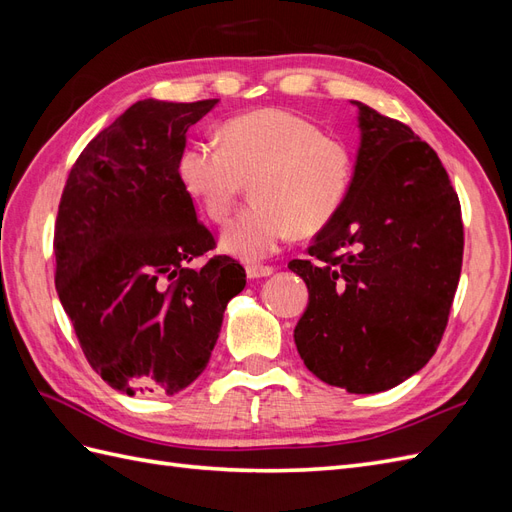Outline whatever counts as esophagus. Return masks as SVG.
Here are the masks:
<instances>
[{
	"label": "esophagus",
	"mask_w": 512,
	"mask_h": 512,
	"mask_svg": "<svg viewBox=\"0 0 512 512\" xmlns=\"http://www.w3.org/2000/svg\"><path fill=\"white\" fill-rule=\"evenodd\" d=\"M275 271V267H269V265H250L247 267V277L250 280H258V277H267Z\"/></svg>",
	"instance_id": "obj_1"
}]
</instances>
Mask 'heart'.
Masks as SVG:
<instances>
[{
  "instance_id": "b5f03b06",
  "label": "heart",
  "mask_w": 512,
  "mask_h": 512,
  "mask_svg": "<svg viewBox=\"0 0 512 512\" xmlns=\"http://www.w3.org/2000/svg\"><path fill=\"white\" fill-rule=\"evenodd\" d=\"M179 179L213 222L228 218L250 181L254 203L226 224L220 245L256 262L282 250L294 228L312 232L333 218L350 188L352 158L312 121L265 108L226 121L222 143L185 147Z\"/></svg>"
}]
</instances>
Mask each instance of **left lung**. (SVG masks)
Here are the masks:
<instances>
[{
    "mask_svg": "<svg viewBox=\"0 0 512 512\" xmlns=\"http://www.w3.org/2000/svg\"><path fill=\"white\" fill-rule=\"evenodd\" d=\"M359 108L361 145L348 194L307 260L294 329L305 367L348 393L404 382L436 354L463 260L461 205L438 153L406 123Z\"/></svg>",
    "mask_w": 512,
    "mask_h": 512,
    "instance_id": "8db88e82",
    "label": "left lung"
}]
</instances>
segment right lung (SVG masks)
I'll use <instances>...</instances> for the list:
<instances>
[{"instance_id": "right-lung-1", "label": "right lung", "mask_w": 512, "mask_h": 512, "mask_svg": "<svg viewBox=\"0 0 512 512\" xmlns=\"http://www.w3.org/2000/svg\"><path fill=\"white\" fill-rule=\"evenodd\" d=\"M218 100H141L76 158L55 220V288L87 363L128 395H175L245 288L179 179L185 132ZM207 257L200 270L184 267Z\"/></svg>"}]
</instances>
